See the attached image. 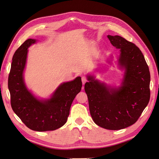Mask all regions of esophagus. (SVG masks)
<instances>
[{
	"label": "esophagus",
	"instance_id": "34e87169",
	"mask_svg": "<svg viewBox=\"0 0 159 159\" xmlns=\"http://www.w3.org/2000/svg\"><path fill=\"white\" fill-rule=\"evenodd\" d=\"M82 84L84 85V84H85V83H86V82H88L87 78H86V77L82 76Z\"/></svg>",
	"mask_w": 159,
	"mask_h": 159
}]
</instances>
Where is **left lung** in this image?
<instances>
[{"instance_id": "left-lung-1", "label": "left lung", "mask_w": 159, "mask_h": 159, "mask_svg": "<svg viewBox=\"0 0 159 159\" xmlns=\"http://www.w3.org/2000/svg\"><path fill=\"white\" fill-rule=\"evenodd\" d=\"M120 49L118 62L125 70L121 86L113 88L88 76L84 86L94 122L108 130H121L134 124L148 104L150 73L141 50L120 36L108 35Z\"/></svg>"}]
</instances>
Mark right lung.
I'll list each match as a JSON object with an SVG mask.
<instances>
[{
	"instance_id": "1",
	"label": "right lung",
	"mask_w": 159,
	"mask_h": 159,
	"mask_svg": "<svg viewBox=\"0 0 159 159\" xmlns=\"http://www.w3.org/2000/svg\"><path fill=\"white\" fill-rule=\"evenodd\" d=\"M36 41L27 39L13 55L8 77L11 105L29 129L38 132L54 130L67 121L71 103L81 90V77L61 84L50 99L36 98L27 89L23 77L27 48Z\"/></svg>"
}]
</instances>
